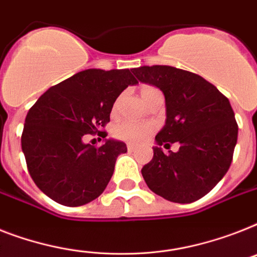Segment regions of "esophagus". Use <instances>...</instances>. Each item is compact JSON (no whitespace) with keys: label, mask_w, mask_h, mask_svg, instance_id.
Instances as JSON below:
<instances>
[{"label":"esophagus","mask_w":257,"mask_h":257,"mask_svg":"<svg viewBox=\"0 0 257 257\" xmlns=\"http://www.w3.org/2000/svg\"><path fill=\"white\" fill-rule=\"evenodd\" d=\"M126 148H128L129 152H136V149H137V148H136L135 145H132V144H128V145H126Z\"/></svg>","instance_id":"34e87169"}]
</instances>
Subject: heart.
Instances as JSON below:
<instances>
[{
  "label": "heart",
  "mask_w": 257,
  "mask_h": 257,
  "mask_svg": "<svg viewBox=\"0 0 257 257\" xmlns=\"http://www.w3.org/2000/svg\"><path fill=\"white\" fill-rule=\"evenodd\" d=\"M158 91L154 87H144L141 89V96L147 95V93L154 92ZM153 132V128L150 125L147 124H139V122H132V121H122L118 122L114 126V136L120 140L128 141V143H141L144 140H147Z\"/></svg>",
  "instance_id": "obj_1"
}]
</instances>
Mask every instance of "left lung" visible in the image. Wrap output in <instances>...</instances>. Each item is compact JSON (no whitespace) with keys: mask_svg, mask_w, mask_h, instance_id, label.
<instances>
[{"mask_svg":"<svg viewBox=\"0 0 257 257\" xmlns=\"http://www.w3.org/2000/svg\"><path fill=\"white\" fill-rule=\"evenodd\" d=\"M136 78L165 95L166 122L156 136L153 158L143 177L153 193L176 203H191L224 177L237 141V124L226 96L202 76L170 66L133 68ZM178 142L180 150L165 154Z\"/></svg>","mask_w":257,"mask_h":257,"instance_id":"obj_1","label":"left lung"}]
</instances>
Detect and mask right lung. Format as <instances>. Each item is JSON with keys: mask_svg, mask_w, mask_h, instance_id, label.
I'll return each instance as SVG.
<instances>
[{"mask_svg": "<svg viewBox=\"0 0 257 257\" xmlns=\"http://www.w3.org/2000/svg\"><path fill=\"white\" fill-rule=\"evenodd\" d=\"M139 81L129 70L80 71L53 85L27 112L21 137L27 170L53 201L76 207L103 193L126 145L105 140L99 148L83 143L107 122L113 103Z\"/></svg>", "mask_w": 257, "mask_h": 257, "instance_id": "add662e5", "label": "right lung"}]
</instances>
